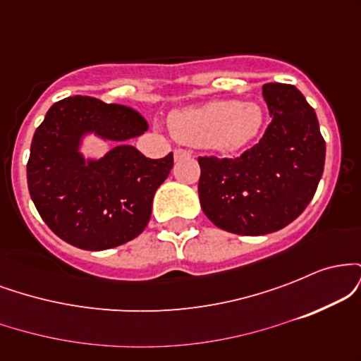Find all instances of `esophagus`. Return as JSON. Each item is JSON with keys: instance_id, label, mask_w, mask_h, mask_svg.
Returning a JSON list of instances; mask_svg holds the SVG:
<instances>
[{"instance_id": "34e87169", "label": "esophagus", "mask_w": 361, "mask_h": 361, "mask_svg": "<svg viewBox=\"0 0 361 361\" xmlns=\"http://www.w3.org/2000/svg\"><path fill=\"white\" fill-rule=\"evenodd\" d=\"M173 154H175V161H180L181 157H188L190 156V152L188 151H185V149H175V151H173Z\"/></svg>"}]
</instances>
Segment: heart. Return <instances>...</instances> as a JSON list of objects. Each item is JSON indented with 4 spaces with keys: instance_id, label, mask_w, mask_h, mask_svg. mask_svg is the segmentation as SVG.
<instances>
[{
    "instance_id": "b5f03b06",
    "label": "heart",
    "mask_w": 361,
    "mask_h": 361,
    "mask_svg": "<svg viewBox=\"0 0 361 361\" xmlns=\"http://www.w3.org/2000/svg\"><path fill=\"white\" fill-rule=\"evenodd\" d=\"M264 115L258 103L235 100L210 102L173 111L169 127L181 142L234 152L258 137Z\"/></svg>"
}]
</instances>
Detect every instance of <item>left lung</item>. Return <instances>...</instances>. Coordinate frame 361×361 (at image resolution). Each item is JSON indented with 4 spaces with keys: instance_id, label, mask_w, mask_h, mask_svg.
<instances>
[{
    "instance_id": "obj_1",
    "label": "left lung",
    "mask_w": 361,
    "mask_h": 361,
    "mask_svg": "<svg viewBox=\"0 0 361 361\" xmlns=\"http://www.w3.org/2000/svg\"><path fill=\"white\" fill-rule=\"evenodd\" d=\"M271 123L235 159L198 157V197L210 222L227 233L261 235L304 212L324 171L326 142L316 111L295 86L268 82Z\"/></svg>"
}]
</instances>
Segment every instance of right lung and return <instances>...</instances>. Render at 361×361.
<instances>
[{
  "instance_id": "1",
  "label": "right lung",
  "mask_w": 361,
  "mask_h": 361,
  "mask_svg": "<svg viewBox=\"0 0 361 361\" xmlns=\"http://www.w3.org/2000/svg\"><path fill=\"white\" fill-rule=\"evenodd\" d=\"M146 130L139 111L91 97L64 98L49 109L32 139L27 181L40 217L62 241L103 251L146 229L156 190L173 168V152L149 159L128 144ZM88 133L116 147L86 160L79 149Z\"/></svg>"
}]
</instances>
